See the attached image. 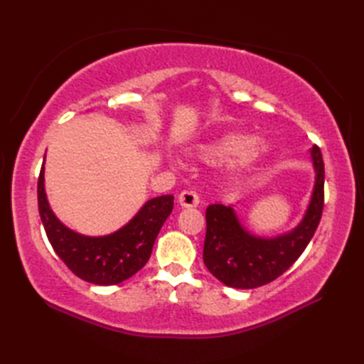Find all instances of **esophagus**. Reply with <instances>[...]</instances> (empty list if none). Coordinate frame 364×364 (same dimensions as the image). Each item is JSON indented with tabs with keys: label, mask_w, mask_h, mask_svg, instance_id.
<instances>
[{
	"label": "esophagus",
	"mask_w": 364,
	"mask_h": 364,
	"mask_svg": "<svg viewBox=\"0 0 364 364\" xmlns=\"http://www.w3.org/2000/svg\"><path fill=\"white\" fill-rule=\"evenodd\" d=\"M178 202L183 208H196L200 203V198L197 192L194 191H183L180 196H178Z\"/></svg>",
	"instance_id": "34e87169"
}]
</instances>
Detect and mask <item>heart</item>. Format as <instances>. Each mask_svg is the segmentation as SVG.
I'll return each mask as SVG.
<instances>
[{
  "instance_id": "obj_1",
  "label": "heart",
  "mask_w": 364,
  "mask_h": 364,
  "mask_svg": "<svg viewBox=\"0 0 364 364\" xmlns=\"http://www.w3.org/2000/svg\"><path fill=\"white\" fill-rule=\"evenodd\" d=\"M272 150L266 139L241 133H228L210 142L198 144L194 153L206 161H225L223 173L237 178L257 166Z\"/></svg>"
}]
</instances>
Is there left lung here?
I'll return each mask as SVG.
<instances>
[{"mask_svg": "<svg viewBox=\"0 0 364 364\" xmlns=\"http://www.w3.org/2000/svg\"><path fill=\"white\" fill-rule=\"evenodd\" d=\"M314 167V188L304 219L288 233L262 237L250 233L233 206L206 208V237L203 261L223 284L236 289H253L274 282L286 272L306 249L319 225L323 208V161L319 146L310 150Z\"/></svg>", "mask_w": 364, "mask_h": 364, "instance_id": "obj_1", "label": "left lung"}]
</instances>
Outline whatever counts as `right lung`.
<instances>
[{"label":"right lung","mask_w":364,"mask_h":364,"mask_svg":"<svg viewBox=\"0 0 364 364\" xmlns=\"http://www.w3.org/2000/svg\"><path fill=\"white\" fill-rule=\"evenodd\" d=\"M38 213L54 252L89 283L109 286L133 277L149 261L161 227L173 210V196L154 197L127 225L106 236L76 233L53 213L45 192V156L37 183Z\"/></svg>","instance_id":"obj_1"}]
</instances>
